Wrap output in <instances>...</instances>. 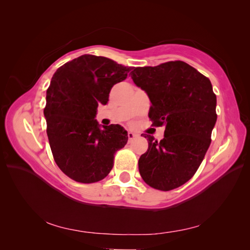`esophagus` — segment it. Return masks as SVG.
<instances>
[{"label": "esophagus", "mask_w": 250, "mask_h": 250, "mask_svg": "<svg viewBox=\"0 0 250 250\" xmlns=\"http://www.w3.org/2000/svg\"><path fill=\"white\" fill-rule=\"evenodd\" d=\"M127 137H128V140H129V142L130 141H132L135 137H137V134H135L134 132H132V131H129L127 133Z\"/></svg>", "instance_id": "1"}]
</instances>
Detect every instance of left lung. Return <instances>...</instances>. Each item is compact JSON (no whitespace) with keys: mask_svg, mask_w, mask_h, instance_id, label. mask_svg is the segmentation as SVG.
I'll use <instances>...</instances> for the list:
<instances>
[{"mask_svg":"<svg viewBox=\"0 0 250 250\" xmlns=\"http://www.w3.org/2000/svg\"><path fill=\"white\" fill-rule=\"evenodd\" d=\"M135 85L145 90L154 126H166L160 142L147 135L148 150L139 160L147 185L170 191L190 180L199 168L216 124L217 98L208 78L180 60L134 67Z\"/></svg>","mask_w":250,"mask_h":250,"instance_id":"8db88e82","label":"left lung"}]
</instances>
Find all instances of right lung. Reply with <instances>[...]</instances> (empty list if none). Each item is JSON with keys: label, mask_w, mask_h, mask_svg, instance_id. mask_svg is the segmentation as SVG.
Masks as SVG:
<instances>
[{"label": "right lung", "mask_w": 250, "mask_h": 250, "mask_svg": "<svg viewBox=\"0 0 250 250\" xmlns=\"http://www.w3.org/2000/svg\"><path fill=\"white\" fill-rule=\"evenodd\" d=\"M129 66L95 55H82L53 75L43 115L55 163L82 184L102 180L112 169L115 153L128 141L120 125L97 122V107L108 101L111 87L127 78Z\"/></svg>", "instance_id": "obj_1"}]
</instances>
